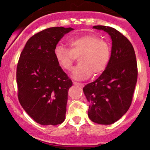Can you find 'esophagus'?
Segmentation results:
<instances>
[{
    "label": "esophagus",
    "instance_id": "esophagus-1",
    "mask_svg": "<svg viewBox=\"0 0 150 150\" xmlns=\"http://www.w3.org/2000/svg\"><path fill=\"white\" fill-rule=\"evenodd\" d=\"M73 84H75V85H79L80 86V87H84V84H82V83H79V82H76V81H73Z\"/></svg>",
    "mask_w": 150,
    "mask_h": 150
}]
</instances>
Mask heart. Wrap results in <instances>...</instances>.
Returning a JSON list of instances; mask_svg holds the SVG:
<instances>
[{
    "label": "heart",
    "instance_id": "obj_1",
    "mask_svg": "<svg viewBox=\"0 0 150 150\" xmlns=\"http://www.w3.org/2000/svg\"><path fill=\"white\" fill-rule=\"evenodd\" d=\"M69 48L57 44L53 49V56L63 70L69 71L75 57L79 56V65L72 71L71 76L82 80L101 73L106 69L110 59L111 50L107 42L95 35H84L71 38L68 41Z\"/></svg>",
    "mask_w": 150,
    "mask_h": 150
}]
</instances>
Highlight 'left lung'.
<instances>
[{"label": "left lung", "instance_id": "1", "mask_svg": "<svg viewBox=\"0 0 150 150\" xmlns=\"http://www.w3.org/2000/svg\"><path fill=\"white\" fill-rule=\"evenodd\" d=\"M93 28L109 35L111 57L101 75L84 86L83 91L90 103V119L106 125L120 119L129 109L137 81V64L132 44L122 33L104 25Z\"/></svg>", "mask_w": 150, "mask_h": 150}]
</instances>
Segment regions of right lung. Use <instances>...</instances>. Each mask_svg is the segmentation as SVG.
<instances>
[{
  "instance_id": "add662e5",
  "label": "right lung",
  "mask_w": 150,
  "mask_h": 150,
  "mask_svg": "<svg viewBox=\"0 0 150 150\" xmlns=\"http://www.w3.org/2000/svg\"><path fill=\"white\" fill-rule=\"evenodd\" d=\"M72 28L52 27L30 38L19 57L16 69L18 98L37 123L57 125L66 118L71 79L58 65L53 49Z\"/></svg>"
}]
</instances>
